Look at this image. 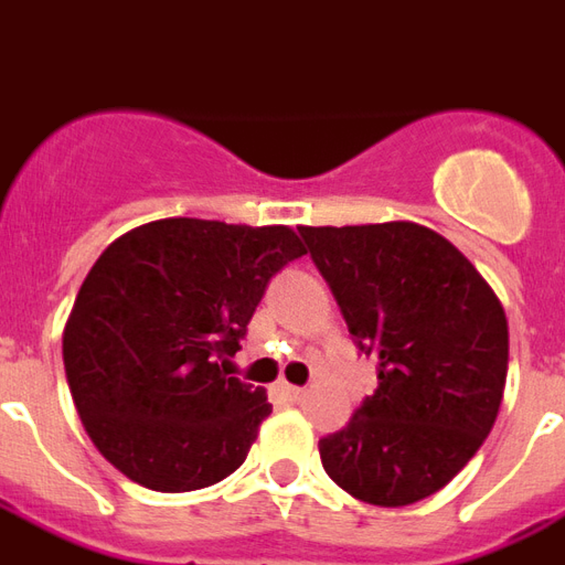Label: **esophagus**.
<instances>
[{"mask_svg":"<svg viewBox=\"0 0 565 565\" xmlns=\"http://www.w3.org/2000/svg\"><path fill=\"white\" fill-rule=\"evenodd\" d=\"M281 395H287V398H290V401H305V395H308V388L290 386V383H284Z\"/></svg>","mask_w":565,"mask_h":565,"instance_id":"obj_1","label":"esophagus"}]
</instances>
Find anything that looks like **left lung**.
Wrapping results in <instances>:
<instances>
[{"instance_id": "1", "label": "left lung", "mask_w": 565, "mask_h": 565, "mask_svg": "<svg viewBox=\"0 0 565 565\" xmlns=\"http://www.w3.org/2000/svg\"><path fill=\"white\" fill-rule=\"evenodd\" d=\"M299 233L350 335L380 362L374 395L320 440L323 470L362 503H419L494 428L509 367L503 305L452 242L416 221Z\"/></svg>"}]
</instances>
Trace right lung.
I'll return each instance as SVG.
<instances>
[{
  "mask_svg": "<svg viewBox=\"0 0 565 565\" xmlns=\"http://www.w3.org/2000/svg\"><path fill=\"white\" fill-rule=\"evenodd\" d=\"M308 254L287 224L161 218L113 239L62 332L71 398L131 482L179 494L239 470L266 388L227 377L275 271Z\"/></svg>",
  "mask_w": 565,
  "mask_h": 565,
  "instance_id": "add662e5",
  "label": "right lung"
}]
</instances>
